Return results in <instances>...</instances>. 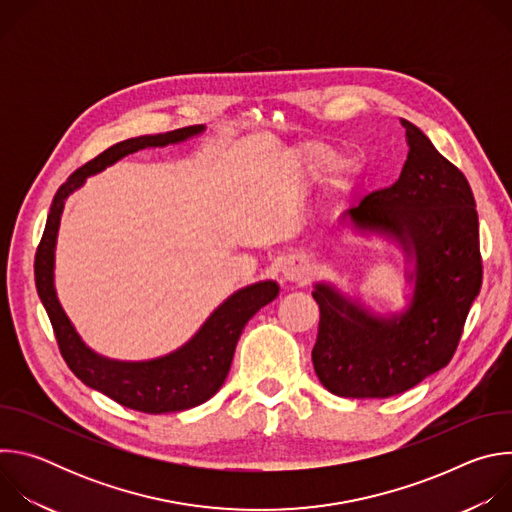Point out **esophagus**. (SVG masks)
I'll use <instances>...</instances> for the list:
<instances>
[{
  "label": "esophagus",
  "instance_id": "esophagus-1",
  "mask_svg": "<svg viewBox=\"0 0 512 512\" xmlns=\"http://www.w3.org/2000/svg\"><path fill=\"white\" fill-rule=\"evenodd\" d=\"M281 273H283V279H287L291 283H304L310 277V265L304 257H291L283 265Z\"/></svg>",
  "mask_w": 512,
  "mask_h": 512
}]
</instances>
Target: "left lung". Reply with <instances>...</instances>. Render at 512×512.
I'll return each instance as SVG.
<instances>
[{
	"mask_svg": "<svg viewBox=\"0 0 512 512\" xmlns=\"http://www.w3.org/2000/svg\"><path fill=\"white\" fill-rule=\"evenodd\" d=\"M407 160L399 180L342 214L354 237L379 241L405 259L403 306L381 312L360 291L316 281L320 330L314 371L334 395L385 399L419 385L450 362L480 294L478 214L464 174L401 119Z\"/></svg>",
	"mask_w": 512,
	"mask_h": 512,
	"instance_id": "1",
	"label": "left lung"
}]
</instances>
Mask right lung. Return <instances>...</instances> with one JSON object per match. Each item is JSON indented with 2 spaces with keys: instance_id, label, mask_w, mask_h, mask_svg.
Returning <instances> with one entry per match:
<instances>
[{
  "instance_id": "right-lung-1",
  "label": "right lung",
  "mask_w": 512,
  "mask_h": 512,
  "mask_svg": "<svg viewBox=\"0 0 512 512\" xmlns=\"http://www.w3.org/2000/svg\"><path fill=\"white\" fill-rule=\"evenodd\" d=\"M204 131L206 125H192L158 135L131 137L111 145L109 150L85 164L58 188L36 253V289L52 322L68 369L87 387L111 397L123 407L143 413L158 415L184 411L208 401L221 389L229 375L233 354L245 324L263 306L277 298L279 285L273 279H261L239 287L208 314V318L184 344L168 354L145 360L109 358L93 350L83 340L60 306L54 283L60 218L68 196L77 192L89 176L107 170L139 150L178 145L202 135Z\"/></svg>"
}]
</instances>
